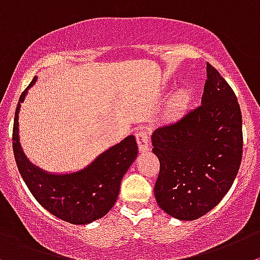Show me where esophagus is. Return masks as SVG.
I'll list each match as a JSON object with an SVG mask.
<instances>
[{
	"label": "esophagus",
	"mask_w": 260,
	"mask_h": 260,
	"mask_svg": "<svg viewBox=\"0 0 260 260\" xmlns=\"http://www.w3.org/2000/svg\"><path fill=\"white\" fill-rule=\"evenodd\" d=\"M135 138H137V143L140 152H148L149 150V138H148L147 130H139V132H137Z\"/></svg>",
	"instance_id": "1"
}]
</instances>
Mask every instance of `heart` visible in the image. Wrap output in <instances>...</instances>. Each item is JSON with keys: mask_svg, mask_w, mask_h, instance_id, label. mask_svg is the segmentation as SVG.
<instances>
[{"mask_svg": "<svg viewBox=\"0 0 260 260\" xmlns=\"http://www.w3.org/2000/svg\"><path fill=\"white\" fill-rule=\"evenodd\" d=\"M190 100H191V95L187 90H177L174 95L170 100L169 106H167V116H169L171 120H176L179 118L185 111L187 110V106H189Z\"/></svg>", "mask_w": 260, "mask_h": 260, "instance_id": "1", "label": "heart"}]
</instances>
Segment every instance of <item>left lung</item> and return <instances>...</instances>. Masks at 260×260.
<instances>
[{"mask_svg": "<svg viewBox=\"0 0 260 260\" xmlns=\"http://www.w3.org/2000/svg\"><path fill=\"white\" fill-rule=\"evenodd\" d=\"M159 160L154 195L174 218L192 221L208 213L232 186L243 158V117L231 86L207 63L202 105L155 128Z\"/></svg>", "mask_w": 260, "mask_h": 260, "instance_id": "obj_1", "label": "left lung"}]
</instances>
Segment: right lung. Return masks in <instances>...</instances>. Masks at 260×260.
<instances>
[{"label": "right lung", "mask_w": 260, "mask_h": 260, "mask_svg": "<svg viewBox=\"0 0 260 260\" xmlns=\"http://www.w3.org/2000/svg\"><path fill=\"white\" fill-rule=\"evenodd\" d=\"M36 80L23 91L15 111L12 149L17 169L37 202L49 213L73 224L90 223L115 206L121 180L138 155L137 140L128 135L80 171L57 175L43 171L26 158L19 142L20 103Z\"/></svg>", "instance_id": "1"}]
</instances>
